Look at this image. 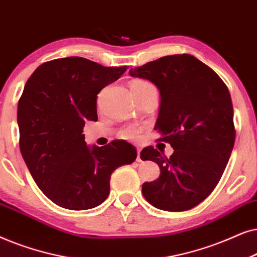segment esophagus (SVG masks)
Returning a JSON list of instances; mask_svg holds the SVG:
<instances>
[{
    "instance_id": "obj_1",
    "label": "esophagus",
    "mask_w": 257,
    "mask_h": 257,
    "mask_svg": "<svg viewBox=\"0 0 257 257\" xmlns=\"http://www.w3.org/2000/svg\"><path fill=\"white\" fill-rule=\"evenodd\" d=\"M140 155H141V149L138 148V159H136V161H138V162H142V159Z\"/></svg>"
}]
</instances>
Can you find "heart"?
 I'll return each mask as SVG.
<instances>
[{"mask_svg":"<svg viewBox=\"0 0 257 257\" xmlns=\"http://www.w3.org/2000/svg\"><path fill=\"white\" fill-rule=\"evenodd\" d=\"M145 87H154V85L150 84L149 82H147L145 80H135V81H133V83H132V88H145ZM139 134H140V129L135 125L126 126V128H124L121 132L122 138L126 139V140L138 139Z\"/></svg>","mask_w":257,"mask_h":257,"instance_id":"1","label":"heart"}]
</instances>
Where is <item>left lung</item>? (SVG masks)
I'll list each match as a JSON object with an SVG mask.
<instances>
[{"instance_id":"left-lung-1","label":"left lung","mask_w":257,"mask_h":257,"mask_svg":"<svg viewBox=\"0 0 257 257\" xmlns=\"http://www.w3.org/2000/svg\"><path fill=\"white\" fill-rule=\"evenodd\" d=\"M129 75L160 90L154 129L174 149L169 159L153 147L141 152L143 161H153L161 170L159 179L143 183V196L157 209L189 210L214 190L232 152L234 110L227 85L189 54L161 57Z\"/></svg>"}]
</instances>
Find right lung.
Wrapping results in <instances>:
<instances>
[{
    "label": "right lung",
    "mask_w": 257,
    "mask_h": 257,
    "mask_svg": "<svg viewBox=\"0 0 257 257\" xmlns=\"http://www.w3.org/2000/svg\"><path fill=\"white\" fill-rule=\"evenodd\" d=\"M125 70L71 56L41 64L27 81L17 107L20 149L34 181L57 206H100L112 172L136 160L128 142L90 147L82 134L85 122L97 119V94Z\"/></svg>",
    "instance_id": "add662e5"
}]
</instances>
